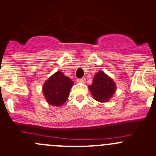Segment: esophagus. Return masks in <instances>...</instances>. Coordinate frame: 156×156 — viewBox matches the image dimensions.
<instances>
[{
  "mask_svg": "<svg viewBox=\"0 0 156 156\" xmlns=\"http://www.w3.org/2000/svg\"><path fill=\"white\" fill-rule=\"evenodd\" d=\"M77 81L78 82H81V83H84L85 81V78H78L77 79Z\"/></svg>",
  "mask_w": 156,
  "mask_h": 156,
  "instance_id": "esophagus-1",
  "label": "esophagus"
}]
</instances>
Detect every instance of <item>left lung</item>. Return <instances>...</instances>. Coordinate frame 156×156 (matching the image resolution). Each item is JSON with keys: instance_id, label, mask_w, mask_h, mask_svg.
<instances>
[{"instance_id": "left-lung-1", "label": "left lung", "mask_w": 156, "mask_h": 156, "mask_svg": "<svg viewBox=\"0 0 156 156\" xmlns=\"http://www.w3.org/2000/svg\"><path fill=\"white\" fill-rule=\"evenodd\" d=\"M93 98L100 102H106L115 91V84L103 71H98L94 75L93 83L88 86Z\"/></svg>"}]
</instances>
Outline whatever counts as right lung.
<instances>
[{"instance_id": "obj_1", "label": "right lung", "mask_w": 156, "mask_h": 156, "mask_svg": "<svg viewBox=\"0 0 156 156\" xmlns=\"http://www.w3.org/2000/svg\"><path fill=\"white\" fill-rule=\"evenodd\" d=\"M74 82L61 71H57L43 85V93L48 102L54 106H60L68 99Z\"/></svg>"}]
</instances>
